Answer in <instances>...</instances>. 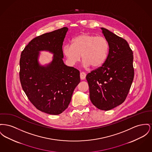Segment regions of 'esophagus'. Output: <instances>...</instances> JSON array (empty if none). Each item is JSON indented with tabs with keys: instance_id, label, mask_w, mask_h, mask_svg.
I'll use <instances>...</instances> for the list:
<instances>
[{
	"instance_id": "34e87169",
	"label": "esophagus",
	"mask_w": 152,
	"mask_h": 152,
	"mask_svg": "<svg viewBox=\"0 0 152 152\" xmlns=\"http://www.w3.org/2000/svg\"><path fill=\"white\" fill-rule=\"evenodd\" d=\"M80 76V79L81 80H84L86 78V73L84 72H81Z\"/></svg>"
}]
</instances>
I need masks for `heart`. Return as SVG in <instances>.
Here are the masks:
<instances>
[{
  "label": "heart",
  "mask_w": 152,
  "mask_h": 152,
  "mask_svg": "<svg viewBox=\"0 0 152 152\" xmlns=\"http://www.w3.org/2000/svg\"><path fill=\"white\" fill-rule=\"evenodd\" d=\"M109 44L103 36H96L84 33L72 39L71 45H65L63 53L71 65H75L82 58L85 66L91 65L96 68L102 66L107 59Z\"/></svg>",
  "instance_id": "obj_1"
}]
</instances>
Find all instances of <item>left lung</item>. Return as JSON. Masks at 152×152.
Segmentation results:
<instances>
[{"mask_svg":"<svg viewBox=\"0 0 152 152\" xmlns=\"http://www.w3.org/2000/svg\"><path fill=\"white\" fill-rule=\"evenodd\" d=\"M102 33L109 44L107 59L86 76L92 104L108 111L124 102L134 79L133 53L125 39L105 28Z\"/></svg>","mask_w":152,"mask_h":152,"instance_id":"obj_1","label":"left lung"}]
</instances>
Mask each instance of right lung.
Wrapping results in <instances>:
<instances>
[{"mask_svg": "<svg viewBox=\"0 0 152 152\" xmlns=\"http://www.w3.org/2000/svg\"><path fill=\"white\" fill-rule=\"evenodd\" d=\"M68 30L64 27L37 37L20 55L19 79L22 89L37 109L51 115H58L68 108L80 81L79 71L63 62V42ZM41 50L55 54L53 61L46 66L37 62Z\"/></svg>", "mask_w": 152, "mask_h": 152, "instance_id": "right-lung-1", "label": "right lung"}]
</instances>
